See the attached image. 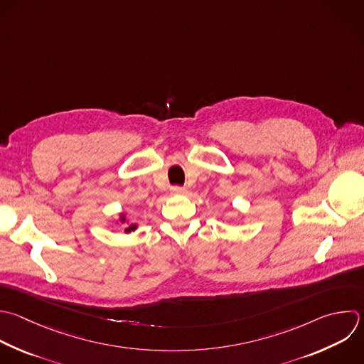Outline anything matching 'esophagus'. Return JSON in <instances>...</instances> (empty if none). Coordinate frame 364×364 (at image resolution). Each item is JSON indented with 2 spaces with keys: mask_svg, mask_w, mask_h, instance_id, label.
I'll return each instance as SVG.
<instances>
[{
  "mask_svg": "<svg viewBox=\"0 0 364 364\" xmlns=\"http://www.w3.org/2000/svg\"><path fill=\"white\" fill-rule=\"evenodd\" d=\"M171 192L173 195H185L188 191H186V188H182V186H172Z\"/></svg>",
  "mask_w": 364,
  "mask_h": 364,
  "instance_id": "1",
  "label": "esophagus"
}]
</instances>
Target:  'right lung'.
<instances>
[{"label":"right lung","mask_w":364,"mask_h":364,"mask_svg":"<svg viewBox=\"0 0 364 364\" xmlns=\"http://www.w3.org/2000/svg\"><path fill=\"white\" fill-rule=\"evenodd\" d=\"M119 220H121L122 223H125V222H127V218H125V215H124V213H121V215H119ZM135 229H136V225H135V223H131V225L125 229V233H129V232H132V230H135Z\"/></svg>","instance_id":"obj_1"}]
</instances>
